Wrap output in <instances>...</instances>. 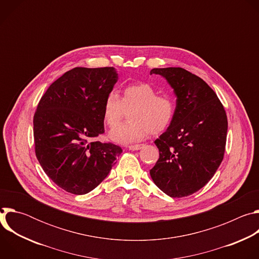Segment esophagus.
<instances>
[{
	"label": "esophagus",
	"instance_id": "obj_1",
	"mask_svg": "<svg viewBox=\"0 0 259 259\" xmlns=\"http://www.w3.org/2000/svg\"><path fill=\"white\" fill-rule=\"evenodd\" d=\"M144 145H145V144H143V143L132 144V145H129V146H128V149H129L130 151H139V150L142 149V147H144Z\"/></svg>",
	"mask_w": 259,
	"mask_h": 259
}]
</instances>
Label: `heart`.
Segmentation results:
<instances>
[{
    "instance_id": "heart-1",
    "label": "heart",
    "mask_w": 259,
    "mask_h": 259,
    "mask_svg": "<svg viewBox=\"0 0 259 259\" xmlns=\"http://www.w3.org/2000/svg\"><path fill=\"white\" fill-rule=\"evenodd\" d=\"M130 122L122 124L109 132L108 137L118 143H130L145 138L149 133L159 134L173 123L176 105L169 96L159 95L147 83H134L125 87L123 96L112 91L103 102V119L110 128L117 126L126 110Z\"/></svg>"
}]
</instances>
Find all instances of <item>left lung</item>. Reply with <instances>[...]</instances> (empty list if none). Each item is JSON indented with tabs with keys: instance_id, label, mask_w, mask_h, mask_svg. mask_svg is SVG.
Here are the masks:
<instances>
[{
	"instance_id": "8db88e82",
	"label": "left lung",
	"mask_w": 259,
	"mask_h": 259,
	"mask_svg": "<svg viewBox=\"0 0 259 259\" xmlns=\"http://www.w3.org/2000/svg\"><path fill=\"white\" fill-rule=\"evenodd\" d=\"M176 96V114L170 127L155 140L160 158L150 174L171 198L198 192L223 162L228 118L215 92L194 73L181 67L153 68Z\"/></svg>"
}]
</instances>
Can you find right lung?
I'll list each match as a JSON object with an SVG mask.
<instances>
[{
	"label": "right lung",
	"mask_w": 259,
	"mask_h": 259,
	"mask_svg": "<svg viewBox=\"0 0 259 259\" xmlns=\"http://www.w3.org/2000/svg\"><path fill=\"white\" fill-rule=\"evenodd\" d=\"M118 81L115 67H75L50 85L33 116L35 156L62 190L85 195L123 152L95 138L104 132L103 102Z\"/></svg>",
	"instance_id": "right-lung-1"
}]
</instances>
